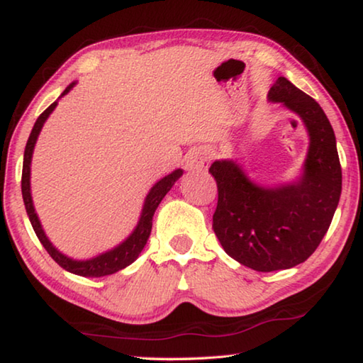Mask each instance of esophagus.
I'll return each mask as SVG.
<instances>
[{
    "label": "esophagus",
    "mask_w": 363,
    "mask_h": 363,
    "mask_svg": "<svg viewBox=\"0 0 363 363\" xmlns=\"http://www.w3.org/2000/svg\"><path fill=\"white\" fill-rule=\"evenodd\" d=\"M210 153L208 150L199 149V150H192L186 155V168L190 171H203L208 169L210 167Z\"/></svg>",
    "instance_id": "esophagus-1"
}]
</instances>
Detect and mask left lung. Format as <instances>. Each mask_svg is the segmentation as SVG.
<instances>
[{"label": "left lung", "mask_w": 363, "mask_h": 363, "mask_svg": "<svg viewBox=\"0 0 363 363\" xmlns=\"http://www.w3.org/2000/svg\"><path fill=\"white\" fill-rule=\"evenodd\" d=\"M304 123L309 149L296 179L261 186L237 160H216L210 173L218 184L213 229L227 255L257 272L290 269L320 245L341 195L336 138L322 107L285 77L269 91Z\"/></svg>", "instance_id": "1"}]
</instances>
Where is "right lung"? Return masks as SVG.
<instances>
[{"label": "right lung", "instance_id": "right-lung-1", "mask_svg": "<svg viewBox=\"0 0 363 363\" xmlns=\"http://www.w3.org/2000/svg\"><path fill=\"white\" fill-rule=\"evenodd\" d=\"M75 84H77V82H73L67 86L64 93L60 94V97H64L67 93H70V89ZM57 101L52 102L51 106H49L45 112L38 116V120L35 121L33 130H32V133H30V138L27 140L26 152H23V168H22L23 203H26L28 219H30V223H32L36 237H38V240L41 242L43 247L46 248L49 256H51L60 267L69 270V272L75 274V275H82V277H104V275H112L115 272H118V270L128 267L130 264H133L138 259L140 251L144 250L145 243L150 237L152 219H153V214H155V210L160 205V201L164 199V195L169 192L171 187H173L174 182L182 176L184 171L174 169L173 173H169L168 176L162 177L158 182L153 184V187L149 190V194H147L145 200H144L143 211H140V216H139L136 227H134L130 235H128L121 243L116 245L115 248L106 251V253L97 255L94 257H89V259H73V257L64 255L62 251H59L56 247H54L51 240L46 237L45 230H43L40 218H38V214H36L35 206H33L32 189H30V167H32V157H33L36 139H38V136H40L41 128H43V125H45V121L49 118V115L54 112V108L57 107Z\"/></svg>", "mask_w": 363, "mask_h": 363}]
</instances>
